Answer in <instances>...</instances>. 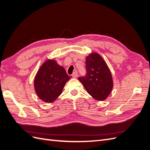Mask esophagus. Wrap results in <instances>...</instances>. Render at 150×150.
I'll return each instance as SVG.
<instances>
[{
	"label": "esophagus",
	"instance_id": "1",
	"mask_svg": "<svg viewBox=\"0 0 150 150\" xmlns=\"http://www.w3.org/2000/svg\"><path fill=\"white\" fill-rule=\"evenodd\" d=\"M72 78H76L77 77H78V72H73V74H72Z\"/></svg>",
	"mask_w": 150,
	"mask_h": 150
}]
</instances>
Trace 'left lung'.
<instances>
[{
	"mask_svg": "<svg viewBox=\"0 0 150 150\" xmlns=\"http://www.w3.org/2000/svg\"><path fill=\"white\" fill-rule=\"evenodd\" d=\"M87 74L78 78L88 94L98 101H104L113 88L110 69L104 59L97 52H92L86 58Z\"/></svg>",
	"mask_w": 150,
	"mask_h": 150,
	"instance_id": "8db88e82",
	"label": "left lung"
}]
</instances>
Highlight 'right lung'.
Segmentation results:
<instances>
[{"label": "right lung", "mask_w": 150, "mask_h": 150, "mask_svg": "<svg viewBox=\"0 0 150 150\" xmlns=\"http://www.w3.org/2000/svg\"><path fill=\"white\" fill-rule=\"evenodd\" d=\"M54 59H47L40 66L34 81L35 91L40 99L51 103L60 96L71 76Z\"/></svg>", "instance_id": "add662e5"}]
</instances>
